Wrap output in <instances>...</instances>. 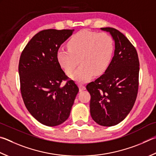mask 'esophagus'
Listing matches in <instances>:
<instances>
[{"mask_svg": "<svg viewBox=\"0 0 156 156\" xmlns=\"http://www.w3.org/2000/svg\"><path fill=\"white\" fill-rule=\"evenodd\" d=\"M79 88H80V90H84V89H86L84 84H81V83L79 84Z\"/></svg>", "mask_w": 156, "mask_h": 156, "instance_id": "34e87169", "label": "esophagus"}]
</instances>
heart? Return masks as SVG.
Here are the masks:
<instances>
[{
    "label": "heart",
    "mask_w": 156,
    "mask_h": 156,
    "mask_svg": "<svg viewBox=\"0 0 156 156\" xmlns=\"http://www.w3.org/2000/svg\"><path fill=\"white\" fill-rule=\"evenodd\" d=\"M68 49L58 50L56 57L59 65L67 74L80 82H85L93 74L101 75L106 72L111 61L114 43L106 33L80 31L69 39ZM80 61H79V60Z\"/></svg>",
    "instance_id": "obj_1"
}]
</instances>
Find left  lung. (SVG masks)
I'll list each match as a JSON object with an SVG mask.
<instances>
[{
	"label": "left lung",
	"mask_w": 156,
	"mask_h": 156,
	"mask_svg": "<svg viewBox=\"0 0 156 156\" xmlns=\"http://www.w3.org/2000/svg\"><path fill=\"white\" fill-rule=\"evenodd\" d=\"M110 32L115 43V55L105 73L87 84L90 95V112L96 123L113 126L131 111L137 97L139 60L128 39L114 28H101Z\"/></svg>",
	"instance_id": "1"
}]
</instances>
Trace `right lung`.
I'll return each mask as SVG.
<instances>
[{
  "mask_svg": "<svg viewBox=\"0 0 156 156\" xmlns=\"http://www.w3.org/2000/svg\"><path fill=\"white\" fill-rule=\"evenodd\" d=\"M74 29L39 31L21 53L18 72L20 91L30 115L39 123L56 126L70 115L79 89L61 69L56 54ZM63 81L66 82L61 86Z\"/></svg>",
  "mask_w": 156,
  "mask_h": 156,
  "instance_id": "obj_1",
  "label": "right lung"
}]
</instances>
